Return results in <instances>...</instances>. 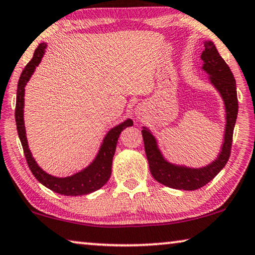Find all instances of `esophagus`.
Masks as SVG:
<instances>
[{
	"mask_svg": "<svg viewBox=\"0 0 255 255\" xmlns=\"http://www.w3.org/2000/svg\"><path fill=\"white\" fill-rule=\"evenodd\" d=\"M136 115H137V116L139 117V112H137V113H136Z\"/></svg>",
	"mask_w": 255,
	"mask_h": 255,
	"instance_id": "34e87169",
	"label": "esophagus"
}]
</instances>
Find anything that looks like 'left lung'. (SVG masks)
Here are the masks:
<instances>
[{
    "label": "left lung",
    "mask_w": 255,
    "mask_h": 255,
    "mask_svg": "<svg viewBox=\"0 0 255 255\" xmlns=\"http://www.w3.org/2000/svg\"><path fill=\"white\" fill-rule=\"evenodd\" d=\"M205 50L200 58L203 59V71L210 75V82L222 97L226 110V129L223 135L221 151L211 164L199 168L176 165L167 161L159 149L157 139L146 127H143L142 135L150 172L155 181L166 187L178 190H197L211 182L229 160L235 124L238 113V100L236 81L229 66L220 56L218 49L212 41H205Z\"/></svg>",
    "instance_id": "left-lung-1"
}]
</instances>
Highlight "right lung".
Wrapping results in <instances>:
<instances>
[{"label":"right lung","instance_id":"right-lung-1","mask_svg":"<svg viewBox=\"0 0 255 255\" xmlns=\"http://www.w3.org/2000/svg\"><path fill=\"white\" fill-rule=\"evenodd\" d=\"M47 43H41L36 50L34 51L33 58L26 65L22 71V73L19 78L18 88H17V101H16V125L18 136L20 139L22 149H24L25 158L27 161L30 172L40 183H42L44 187L52 190L54 192L59 193L64 196H82L88 195L96 190L101 189L109 181L112 172V160L115 155L118 138L121 131L125 128L132 126V120L127 119L124 123L113 127L108 131L103 139V143L101 144L98 153L93 162L83 168L80 172L73 174L71 176L66 177H57L50 175L47 172L41 168L36 164L35 159L33 158L30 150L28 147L27 137H26L25 124H24V96H25V86L27 85L30 77L35 71V67L41 63V59L45 52Z\"/></svg>","mask_w":255,"mask_h":255}]
</instances>
